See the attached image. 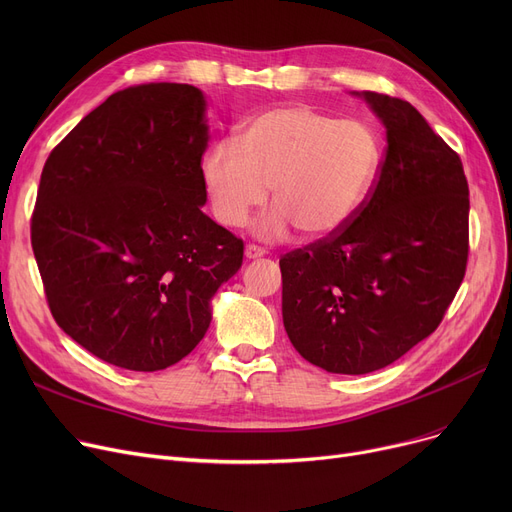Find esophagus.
<instances>
[{
	"mask_svg": "<svg viewBox=\"0 0 512 512\" xmlns=\"http://www.w3.org/2000/svg\"><path fill=\"white\" fill-rule=\"evenodd\" d=\"M245 255H247V259H257V257H263V255H265V249H261V247H257V245H247Z\"/></svg>",
	"mask_w": 512,
	"mask_h": 512,
	"instance_id": "esophagus-1",
	"label": "esophagus"
}]
</instances>
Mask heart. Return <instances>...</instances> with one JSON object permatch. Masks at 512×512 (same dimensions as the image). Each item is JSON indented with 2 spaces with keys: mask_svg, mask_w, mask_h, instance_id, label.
Returning <instances> with one entry per match:
<instances>
[{
  "mask_svg": "<svg viewBox=\"0 0 512 512\" xmlns=\"http://www.w3.org/2000/svg\"><path fill=\"white\" fill-rule=\"evenodd\" d=\"M234 151L213 145L201 178L215 220L245 226L272 188V211L261 236L280 238L290 226L319 238L340 230L367 199L382 164L375 130L361 120H338L309 105L263 112L242 126Z\"/></svg>",
  "mask_w": 512,
  "mask_h": 512,
  "instance_id": "obj_1",
  "label": "heart"
}]
</instances>
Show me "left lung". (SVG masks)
I'll return each instance as SVG.
<instances>
[{
	"mask_svg": "<svg viewBox=\"0 0 512 512\" xmlns=\"http://www.w3.org/2000/svg\"><path fill=\"white\" fill-rule=\"evenodd\" d=\"M386 126L371 191L340 230L280 257L282 319L299 355L361 375L400 359L444 319L467 272L463 161L407 101L363 91Z\"/></svg>",
	"mask_w": 512,
	"mask_h": 512,
	"instance_id": "obj_1",
	"label": "left lung"
}]
</instances>
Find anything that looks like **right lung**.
<instances>
[{"label": "right lung", "mask_w": 512, "mask_h": 512, "mask_svg": "<svg viewBox=\"0 0 512 512\" xmlns=\"http://www.w3.org/2000/svg\"><path fill=\"white\" fill-rule=\"evenodd\" d=\"M205 99L147 83L107 97L49 153L31 245L56 324L89 353L159 371L203 340L245 242L201 211Z\"/></svg>", "instance_id": "1"}]
</instances>
